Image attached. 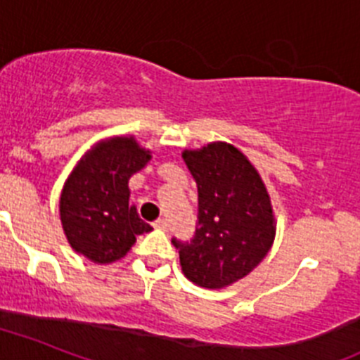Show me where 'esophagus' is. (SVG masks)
I'll list each match as a JSON object with an SVG mask.
<instances>
[{
	"instance_id": "34e87169",
	"label": "esophagus",
	"mask_w": 360,
	"mask_h": 360,
	"mask_svg": "<svg viewBox=\"0 0 360 360\" xmlns=\"http://www.w3.org/2000/svg\"><path fill=\"white\" fill-rule=\"evenodd\" d=\"M153 226H155V229H159V231H166V229H168V221H166V219H162V217H159L157 221H153Z\"/></svg>"
}]
</instances>
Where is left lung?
I'll use <instances>...</instances> for the list:
<instances>
[{"instance_id":"obj_1","label":"left lung","mask_w":360,"mask_h":360,"mask_svg":"<svg viewBox=\"0 0 360 360\" xmlns=\"http://www.w3.org/2000/svg\"><path fill=\"white\" fill-rule=\"evenodd\" d=\"M198 185V226L172 240L183 274L205 289L229 288L267 256L276 234L273 205L252 162L229 143L183 152Z\"/></svg>"}]
</instances>
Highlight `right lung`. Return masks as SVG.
<instances>
[{
  "label": "right lung",
  "instance_id": "obj_1",
  "mask_svg": "<svg viewBox=\"0 0 360 360\" xmlns=\"http://www.w3.org/2000/svg\"><path fill=\"white\" fill-rule=\"evenodd\" d=\"M152 152L134 135L110 137L86 152L63 183L60 219L69 245L93 264H113L152 231L129 205V177L143 170Z\"/></svg>",
  "mask_w": 360,
  "mask_h": 360
}]
</instances>
